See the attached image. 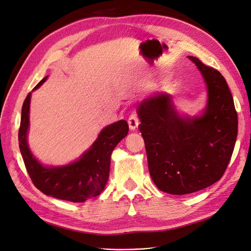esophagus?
<instances>
[{
	"label": "esophagus",
	"mask_w": 251,
	"mask_h": 251,
	"mask_svg": "<svg viewBox=\"0 0 251 251\" xmlns=\"http://www.w3.org/2000/svg\"><path fill=\"white\" fill-rule=\"evenodd\" d=\"M127 123H128V126H130L131 130L135 131L136 128L138 127V125H139V119H138L137 114H135V113L131 114L130 117H128V119H127Z\"/></svg>",
	"instance_id": "obj_1"
}]
</instances>
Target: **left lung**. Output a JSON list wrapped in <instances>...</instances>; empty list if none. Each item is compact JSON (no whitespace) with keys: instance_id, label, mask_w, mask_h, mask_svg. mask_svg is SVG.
<instances>
[{"instance_id":"1","label":"left lung","mask_w":251,"mask_h":251,"mask_svg":"<svg viewBox=\"0 0 251 251\" xmlns=\"http://www.w3.org/2000/svg\"><path fill=\"white\" fill-rule=\"evenodd\" d=\"M188 58L207 86L202 115L181 118L164 93L144 100L137 110L151 177L160 191L172 195L198 192L221 179L238 135V114L225 78L199 58Z\"/></svg>"}]
</instances>
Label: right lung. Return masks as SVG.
I'll return each instance as SVG.
<instances>
[{"label":"right lung","mask_w":251,"mask_h":251,"mask_svg":"<svg viewBox=\"0 0 251 251\" xmlns=\"http://www.w3.org/2000/svg\"><path fill=\"white\" fill-rule=\"evenodd\" d=\"M46 79L47 76L33 90ZM30 97L31 93L27 95L23 103L19 146L26 170L35 187L45 195L71 202H83L100 195L109 179L112 151L128 132L126 121L119 120L105 126L92 147L77 161L65 166L46 168L36 160L28 148Z\"/></svg>","instance_id":"right-lung-1"}]
</instances>
